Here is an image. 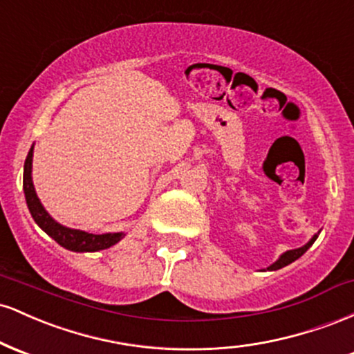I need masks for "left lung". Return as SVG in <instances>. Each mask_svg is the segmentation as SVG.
Returning a JSON list of instances; mask_svg holds the SVG:
<instances>
[{"mask_svg": "<svg viewBox=\"0 0 354 354\" xmlns=\"http://www.w3.org/2000/svg\"><path fill=\"white\" fill-rule=\"evenodd\" d=\"M316 234L315 236H313V239L310 243H308V245H304L303 248H298V250H291V251H286V253L284 254H281V258L278 259V261L276 263H273V265H271L270 268H268V270L270 271H274V270H279V268H283V266H288L290 265V263H293V261H296V259L299 258V256H303L304 253H306L308 250H310V246L313 245V243L316 241Z\"/></svg>", "mask_w": 354, "mask_h": 354, "instance_id": "1", "label": "left lung"}]
</instances>
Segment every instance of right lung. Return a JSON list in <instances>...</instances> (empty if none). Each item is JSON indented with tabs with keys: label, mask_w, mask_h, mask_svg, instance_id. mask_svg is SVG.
I'll return each instance as SVG.
<instances>
[{
	"label": "right lung",
	"mask_w": 354,
	"mask_h": 354,
	"mask_svg": "<svg viewBox=\"0 0 354 354\" xmlns=\"http://www.w3.org/2000/svg\"><path fill=\"white\" fill-rule=\"evenodd\" d=\"M31 161H33V148L28 153L26 161H24V173H23V189L24 196H26V205L30 208V213L36 225L41 228L44 233L50 234L58 245L70 251H78V253H84V251H100L106 250V248L116 245L121 238L124 236L123 233H106V234H93L86 233V231L71 230L66 226L59 225L53 219L43 205L39 203L36 191L31 181Z\"/></svg>",
	"instance_id": "right-lung-1"
}]
</instances>
